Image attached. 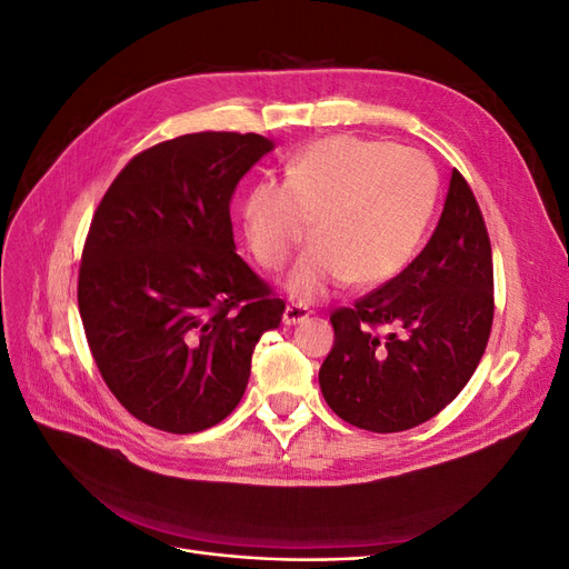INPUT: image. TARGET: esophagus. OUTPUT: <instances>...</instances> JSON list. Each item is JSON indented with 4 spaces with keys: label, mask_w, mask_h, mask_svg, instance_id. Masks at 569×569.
Instances as JSON below:
<instances>
[{
    "label": "esophagus",
    "mask_w": 569,
    "mask_h": 569,
    "mask_svg": "<svg viewBox=\"0 0 569 569\" xmlns=\"http://www.w3.org/2000/svg\"><path fill=\"white\" fill-rule=\"evenodd\" d=\"M311 313H313V311H311V308H308V306L291 301V303L284 308V316H282V320H284V325H297V322L306 320V318L311 316Z\"/></svg>",
    "instance_id": "1"
}]
</instances>
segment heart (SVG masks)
Segmentation results:
<instances>
[{
  "mask_svg": "<svg viewBox=\"0 0 569 569\" xmlns=\"http://www.w3.org/2000/svg\"><path fill=\"white\" fill-rule=\"evenodd\" d=\"M439 176L425 153L382 140L332 134L284 166L282 182H256L242 201L244 239L256 263L284 268L311 237L318 242L289 274V289L318 299L353 282L396 278L432 222Z\"/></svg>",
  "mask_w": 569,
  "mask_h": 569,
  "instance_id": "obj_1",
  "label": "heart"
}]
</instances>
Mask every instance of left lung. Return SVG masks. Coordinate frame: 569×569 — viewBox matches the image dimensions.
<instances>
[{
	"label": "left lung",
	"mask_w": 569,
	"mask_h": 569,
	"mask_svg": "<svg viewBox=\"0 0 569 569\" xmlns=\"http://www.w3.org/2000/svg\"><path fill=\"white\" fill-rule=\"evenodd\" d=\"M330 320L335 347L320 368V389L358 429L418 427L470 382L491 335L493 261L479 203L458 170L427 247Z\"/></svg>",
	"instance_id": "obj_1"
}]
</instances>
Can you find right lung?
<instances>
[{"mask_svg": "<svg viewBox=\"0 0 569 569\" xmlns=\"http://www.w3.org/2000/svg\"><path fill=\"white\" fill-rule=\"evenodd\" d=\"M272 149L261 134L197 132L120 170L82 247L78 308L94 363L130 416L170 435L226 420L284 301L234 253L230 199Z\"/></svg>", "mask_w": 569, "mask_h": 569, "instance_id": "add662e5", "label": "right lung"}]
</instances>
